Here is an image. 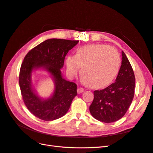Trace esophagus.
<instances>
[{
  "label": "esophagus",
  "instance_id": "obj_1",
  "mask_svg": "<svg viewBox=\"0 0 153 153\" xmlns=\"http://www.w3.org/2000/svg\"><path fill=\"white\" fill-rule=\"evenodd\" d=\"M84 91V88H78V89H77L78 94H80V93H82V92H83Z\"/></svg>",
  "mask_w": 153,
  "mask_h": 153
}]
</instances>
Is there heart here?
<instances>
[{
  "label": "heart",
  "mask_w": 153,
  "mask_h": 153,
  "mask_svg": "<svg viewBox=\"0 0 153 153\" xmlns=\"http://www.w3.org/2000/svg\"><path fill=\"white\" fill-rule=\"evenodd\" d=\"M66 65L69 77L76 76L81 67L82 81L100 89L110 85L117 76L121 58L117 51L108 45H89L80 48L75 55H68Z\"/></svg>",
  "instance_id": "1"
}]
</instances>
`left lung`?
<instances>
[{
	"instance_id": "obj_1",
	"label": "left lung",
	"mask_w": 153,
	"mask_h": 153,
	"mask_svg": "<svg viewBox=\"0 0 153 153\" xmlns=\"http://www.w3.org/2000/svg\"><path fill=\"white\" fill-rule=\"evenodd\" d=\"M122 59L115 82L104 89L94 91V100L89 110L92 117L100 121L109 123L121 119L133 99L135 77L123 51Z\"/></svg>"
}]
</instances>
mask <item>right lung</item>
I'll use <instances>...</instances> for the list:
<instances>
[{"mask_svg":"<svg viewBox=\"0 0 153 153\" xmlns=\"http://www.w3.org/2000/svg\"><path fill=\"white\" fill-rule=\"evenodd\" d=\"M78 42L76 40L49 39L25 55L20 68L19 85L24 102L34 116L49 121L67 113L73 98L77 95V87L75 83L64 79L61 69L69 50ZM40 68L47 71L55 83L53 95L47 99H41L32 88V71Z\"/></svg>","mask_w":153,"mask_h":153,"instance_id":"add662e5","label":"right lung"}]
</instances>
